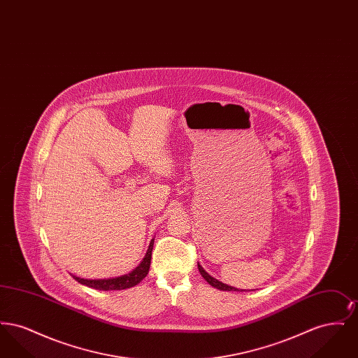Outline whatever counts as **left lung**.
Here are the masks:
<instances>
[{
	"label": "left lung",
	"instance_id": "obj_1",
	"mask_svg": "<svg viewBox=\"0 0 358 358\" xmlns=\"http://www.w3.org/2000/svg\"><path fill=\"white\" fill-rule=\"evenodd\" d=\"M199 271L203 275V278H204L205 280H206L212 287H215V289H222V291H245V289H235V287H232V286H228V285L222 283L220 280H217L216 278H213V276H210L209 273H206L200 264H199Z\"/></svg>",
	"mask_w": 358,
	"mask_h": 358
}]
</instances>
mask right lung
<instances>
[{
  "instance_id": "add662e5",
  "label": "right lung",
  "mask_w": 358,
  "mask_h": 358,
  "mask_svg": "<svg viewBox=\"0 0 358 358\" xmlns=\"http://www.w3.org/2000/svg\"><path fill=\"white\" fill-rule=\"evenodd\" d=\"M154 238H152L148 252L145 257L142 259V262L136 266L133 271L115 278H108V279H85V278H79L73 273H71V276L79 282L80 285H85L87 287L91 289H102V291H111V289H130L136 286L141 280L145 279V276L149 273L150 268V262H152V251H153Z\"/></svg>"
}]
</instances>
